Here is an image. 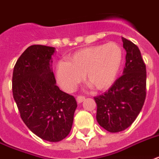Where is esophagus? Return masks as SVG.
<instances>
[{
	"label": "esophagus",
	"mask_w": 159,
	"mask_h": 159,
	"mask_svg": "<svg viewBox=\"0 0 159 159\" xmlns=\"http://www.w3.org/2000/svg\"><path fill=\"white\" fill-rule=\"evenodd\" d=\"M84 100H85V97H83V96H78V97L77 98V102H78V103H81V102H82Z\"/></svg>",
	"instance_id": "esophagus-1"
}]
</instances>
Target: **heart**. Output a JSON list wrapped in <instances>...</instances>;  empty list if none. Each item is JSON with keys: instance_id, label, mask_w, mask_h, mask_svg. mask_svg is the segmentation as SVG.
I'll return each mask as SVG.
<instances>
[{"instance_id": "obj_1", "label": "heart", "mask_w": 159, "mask_h": 159, "mask_svg": "<svg viewBox=\"0 0 159 159\" xmlns=\"http://www.w3.org/2000/svg\"><path fill=\"white\" fill-rule=\"evenodd\" d=\"M123 61V52L117 43L96 45L77 51L69 56L67 62L59 61L56 76L61 88L67 93L77 88L83 75L96 90L105 91L117 80Z\"/></svg>"}]
</instances>
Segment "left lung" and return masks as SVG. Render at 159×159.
<instances>
[{"label": "left lung", "instance_id": "left-lung-1", "mask_svg": "<svg viewBox=\"0 0 159 159\" xmlns=\"http://www.w3.org/2000/svg\"><path fill=\"white\" fill-rule=\"evenodd\" d=\"M126 50L123 76L117 78L108 91L94 98L97 121L110 133L125 130L135 121L146 98V66L139 47L122 37Z\"/></svg>", "mask_w": 159, "mask_h": 159}]
</instances>
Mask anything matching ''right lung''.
<instances>
[{"label":"right lung","instance_id":"1","mask_svg":"<svg viewBox=\"0 0 159 159\" xmlns=\"http://www.w3.org/2000/svg\"><path fill=\"white\" fill-rule=\"evenodd\" d=\"M55 47L33 45L18 58L12 75V93L20 117L43 140L59 142L70 133L77 104L59 89L52 67Z\"/></svg>","mask_w":159,"mask_h":159}]
</instances>
